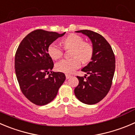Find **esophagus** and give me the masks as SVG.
<instances>
[{
	"instance_id": "obj_1",
	"label": "esophagus",
	"mask_w": 135,
	"mask_h": 135,
	"mask_svg": "<svg viewBox=\"0 0 135 135\" xmlns=\"http://www.w3.org/2000/svg\"><path fill=\"white\" fill-rule=\"evenodd\" d=\"M65 75H66V79H69V78H70V77L72 76L70 75V74H65Z\"/></svg>"
}]
</instances>
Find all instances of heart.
<instances>
[{
  "label": "heart",
  "mask_w": 135,
  "mask_h": 135,
  "mask_svg": "<svg viewBox=\"0 0 135 135\" xmlns=\"http://www.w3.org/2000/svg\"><path fill=\"white\" fill-rule=\"evenodd\" d=\"M63 48L66 50L72 49L71 59L61 60L57 62L55 69L59 72L72 73L76 70L82 63H87L91 59L94 54V47L91 44L86 42L83 37L71 33L61 41ZM48 54L54 60L61 59L63 55V50L56 43H51L47 48Z\"/></svg>",
  "instance_id": "obj_1"
}]
</instances>
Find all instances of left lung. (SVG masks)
Wrapping results in <instances>:
<instances>
[{
	"instance_id": "left-lung-1",
	"label": "left lung",
	"mask_w": 135,
	"mask_h": 135,
	"mask_svg": "<svg viewBox=\"0 0 135 135\" xmlns=\"http://www.w3.org/2000/svg\"><path fill=\"white\" fill-rule=\"evenodd\" d=\"M76 32L82 33L91 40L94 54L91 61L82 69L88 76H76L79 83L74 89V94L81 102L93 105L104 99L110 90L115 58L111 45L102 35L88 30Z\"/></svg>"
}]
</instances>
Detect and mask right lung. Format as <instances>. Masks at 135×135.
<instances>
[{"label":"right lung","instance_id":"add662e5","mask_svg":"<svg viewBox=\"0 0 135 135\" xmlns=\"http://www.w3.org/2000/svg\"><path fill=\"white\" fill-rule=\"evenodd\" d=\"M65 33L34 30L22 40L16 52L14 66L20 88L37 105L53 100L65 80L63 73L51 72L54 64L47 52L49 45Z\"/></svg>","mask_w":135,"mask_h":135}]
</instances>
